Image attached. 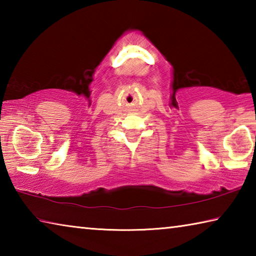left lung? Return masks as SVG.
Listing matches in <instances>:
<instances>
[{"instance_id":"8db88e82","label":"left lung","mask_w":256,"mask_h":256,"mask_svg":"<svg viewBox=\"0 0 256 256\" xmlns=\"http://www.w3.org/2000/svg\"><path fill=\"white\" fill-rule=\"evenodd\" d=\"M255 138H256V136H255Z\"/></svg>"}]
</instances>
